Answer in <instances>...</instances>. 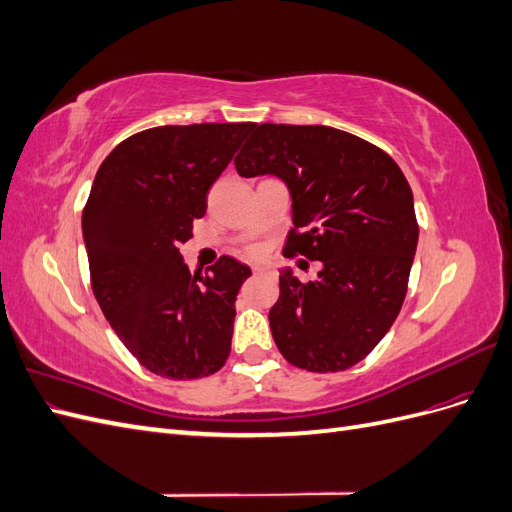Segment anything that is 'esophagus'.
Masks as SVG:
<instances>
[{"label":"esophagus","instance_id":"obj_1","mask_svg":"<svg viewBox=\"0 0 512 512\" xmlns=\"http://www.w3.org/2000/svg\"><path fill=\"white\" fill-rule=\"evenodd\" d=\"M252 271H254V275H269V269L267 267H260V265H256Z\"/></svg>","mask_w":512,"mask_h":512}]
</instances>
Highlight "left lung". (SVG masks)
Here are the masks:
<instances>
[{"instance_id": "8db88e82", "label": "left lung", "mask_w": 512, "mask_h": 512, "mask_svg": "<svg viewBox=\"0 0 512 512\" xmlns=\"http://www.w3.org/2000/svg\"><path fill=\"white\" fill-rule=\"evenodd\" d=\"M235 158L241 177L275 175L292 196L286 256L320 260L316 282L280 273L269 322L294 367L344 371L374 350L408 292L414 198L389 153L329 126L260 123Z\"/></svg>"}]
</instances>
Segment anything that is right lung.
I'll use <instances>...</instances> for the list:
<instances>
[{
	"instance_id": "right-lung-1",
	"label": "right lung",
	"mask_w": 512,
	"mask_h": 512,
	"mask_svg": "<svg viewBox=\"0 0 512 512\" xmlns=\"http://www.w3.org/2000/svg\"><path fill=\"white\" fill-rule=\"evenodd\" d=\"M254 126L143 130L108 153L91 185L83 209L91 288L123 346L162 378L211 376L230 354L237 292L252 271L222 256L192 275L179 247Z\"/></svg>"
}]
</instances>
